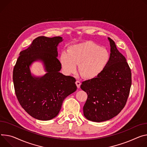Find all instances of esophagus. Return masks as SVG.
<instances>
[{
    "mask_svg": "<svg viewBox=\"0 0 147 147\" xmlns=\"http://www.w3.org/2000/svg\"><path fill=\"white\" fill-rule=\"evenodd\" d=\"M76 85H77V88H80V85H81V82H80L78 81V80H77V81L76 82Z\"/></svg>",
    "mask_w": 147,
    "mask_h": 147,
    "instance_id": "esophagus-1",
    "label": "esophagus"
}]
</instances>
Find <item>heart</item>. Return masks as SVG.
Instances as JSON below:
<instances>
[{
    "label": "heart",
    "mask_w": 147,
    "mask_h": 147,
    "mask_svg": "<svg viewBox=\"0 0 147 147\" xmlns=\"http://www.w3.org/2000/svg\"><path fill=\"white\" fill-rule=\"evenodd\" d=\"M110 53L105 48L90 41L70 46L67 51H63L59 60L64 73H74L78 70L83 77L91 79L100 74L108 64Z\"/></svg>",
    "instance_id": "1"
}]
</instances>
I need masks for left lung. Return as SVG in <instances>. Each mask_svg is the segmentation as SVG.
<instances>
[{
    "instance_id": "8db88e82",
    "label": "left lung",
    "mask_w": 147,
    "mask_h": 147,
    "mask_svg": "<svg viewBox=\"0 0 147 147\" xmlns=\"http://www.w3.org/2000/svg\"><path fill=\"white\" fill-rule=\"evenodd\" d=\"M110 56L108 64L96 77L82 83L81 88L87 93L83 107L84 117L90 121L109 120L124 107L131 86V73L125 57L108 37Z\"/></svg>"
}]
</instances>
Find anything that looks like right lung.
Returning <instances> with one entry per match:
<instances>
[{
	"instance_id": "add662e5",
	"label": "right lung",
	"mask_w": 147,
	"mask_h": 147,
	"mask_svg": "<svg viewBox=\"0 0 147 147\" xmlns=\"http://www.w3.org/2000/svg\"><path fill=\"white\" fill-rule=\"evenodd\" d=\"M61 37L36 38L30 46L20 53L13 72V80L18 100L32 117L47 121L56 117L64 100L76 91V78L60 72L57 47ZM41 61L47 73L42 76L31 74L30 67Z\"/></svg>"
}]
</instances>
